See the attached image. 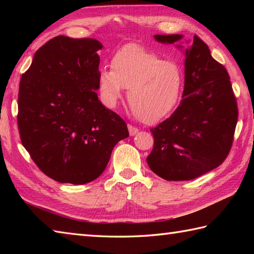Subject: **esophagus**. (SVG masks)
<instances>
[{"mask_svg":"<svg viewBox=\"0 0 254 254\" xmlns=\"http://www.w3.org/2000/svg\"><path fill=\"white\" fill-rule=\"evenodd\" d=\"M127 128H128V132H130V135H131V136L135 135V134L138 132V128L135 127H133V126H131V124H128Z\"/></svg>","mask_w":254,"mask_h":254,"instance_id":"esophagus-1","label":"esophagus"}]
</instances>
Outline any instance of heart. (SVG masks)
I'll return each instance as SVG.
<instances>
[{
    "instance_id": "1",
    "label": "heart",
    "mask_w": 254,
    "mask_h": 254,
    "mask_svg": "<svg viewBox=\"0 0 254 254\" xmlns=\"http://www.w3.org/2000/svg\"><path fill=\"white\" fill-rule=\"evenodd\" d=\"M111 68H101L98 86L102 100L115 107L123 88L134 115L144 123L159 122L175 110L180 99L183 74L174 61H166L138 45H127L113 55Z\"/></svg>"
}]
</instances>
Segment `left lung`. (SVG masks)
<instances>
[{"mask_svg":"<svg viewBox=\"0 0 254 254\" xmlns=\"http://www.w3.org/2000/svg\"><path fill=\"white\" fill-rule=\"evenodd\" d=\"M175 44L182 35H155ZM182 48L181 45L177 46ZM238 107L227 69L194 36L186 49L185 89L174 113L156 127L149 168L168 181L192 180L223 164L234 141Z\"/></svg>","mask_w":254,"mask_h":254,"instance_id":"obj_1","label":"left lung"}]
</instances>
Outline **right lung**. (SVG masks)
I'll use <instances>...</instances> for the list:
<instances>
[{
    "label": "right lung",
    "instance_id": "right-lung-1",
    "mask_svg": "<svg viewBox=\"0 0 254 254\" xmlns=\"http://www.w3.org/2000/svg\"><path fill=\"white\" fill-rule=\"evenodd\" d=\"M102 45L58 36L38 49L21 75L17 124L23 146L42 172L61 183L97 179L127 123L101 104L96 90Z\"/></svg>",
    "mask_w": 254,
    "mask_h": 254
}]
</instances>
